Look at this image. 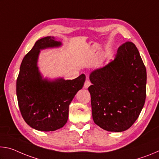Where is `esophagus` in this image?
I'll return each mask as SVG.
<instances>
[{
  "mask_svg": "<svg viewBox=\"0 0 159 159\" xmlns=\"http://www.w3.org/2000/svg\"><path fill=\"white\" fill-rule=\"evenodd\" d=\"M90 85H91V83H90V80H86L85 83H84V88H88Z\"/></svg>",
  "mask_w": 159,
  "mask_h": 159,
  "instance_id": "obj_1",
  "label": "esophagus"
}]
</instances>
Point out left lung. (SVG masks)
Masks as SVG:
<instances>
[{
  "label": "left lung",
  "instance_id": "obj_1",
  "mask_svg": "<svg viewBox=\"0 0 159 159\" xmlns=\"http://www.w3.org/2000/svg\"><path fill=\"white\" fill-rule=\"evenodd\" d=\"M88 90L94 122L104 130L123 132L138 119L146 99L147 71L135 45L126 42L114 60L90 74Z\"/></svg>",
  "mask_w": 159,
  "mask_h": 159
}]
</instances>
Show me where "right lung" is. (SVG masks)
I'll return each instance as SVG.
<instances>
[{
	"mask_svg": "<svg viewBox=\"0 0 159 159\" xmlns=\"http://www.w3.org/2000/svg\"><path fill=\"white\" fill-rule=\"evenodd\" d=\"M53 36L39 40L21 61L17 80L19 107L25 122L40 131H55L66 124L69 106L83 88L85 76L73 80L43 78L38 66L41 50L61 46Z\"/></svg>",
	"mask_w": 159,
	"mask_h": 159,
	"instance_id": "right-lung-1",
	"label": "right lung"
}]
</instances>
